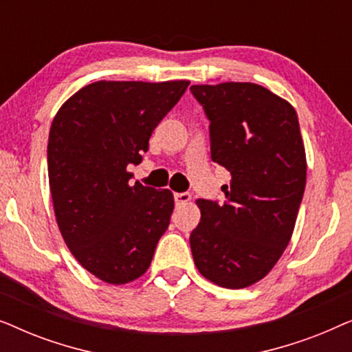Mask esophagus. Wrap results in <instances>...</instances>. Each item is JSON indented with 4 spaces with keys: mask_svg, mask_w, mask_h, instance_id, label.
<instances>
[{
    "mask_svg": "<svg viewBox=\"0 0 352 352\" xmlns=\"http://www.w3.org/2000/svg\"><path fill=\"white\" fill-rule=\"evenodd\" d=\"M192 200V195L189 194V192H181V194H175V201L176 205H186L189 204V201Z\"/></svg>",
    "mask_w": 352,
    "mask_h": 352,
    "instance_id": "obj_1",
    "label": "esophagus"
}]
</instances>
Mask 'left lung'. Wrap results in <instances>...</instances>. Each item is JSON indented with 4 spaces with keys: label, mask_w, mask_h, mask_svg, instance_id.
I'll list each match as a JSON object with an SVG mask.
<instances>
[{
    "label": "left lung",
    "mask_w": 352,
    "mask_h": 352,
    "mask_svg": "<svg viewBox=\"0 0 352 352\" xmlns=\"http://www.w3.org/2000/svg\"><path fill=\"white\" fill-rule=\"evenodd\" d=\"M210 120L211 158L230 171L224 205L199 199L190 234L199 272L245 288L271 272L295 229L306 187V151L296 110L256 83L192 85Z\"/></svg>",
    "instance_id": "left-lung-1"
}]
</instances>
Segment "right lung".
Listing matches in <instances>:
<instances>
[{
  "mask_svg": "<svg viewBox=\"0 0 352 352\" xmlns=\"http://www.w3.org/2000/svg\"><path fill=\"white\" fill-rule=\"evenodd\" d=\"M189 86L187 80L96 81L57 110L47 176L57 226L86 271L124 285L146 274L170 226L175 197L136 181L148 139Z\"/></svg>",
  "mask_w": 352,
  "mask_h": 352,
  "instance_id": "add662e5",
  "label": "right lung"
}]
</instances>
